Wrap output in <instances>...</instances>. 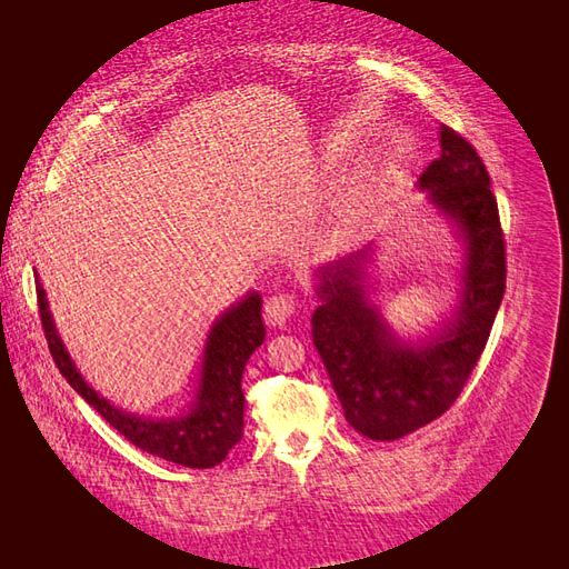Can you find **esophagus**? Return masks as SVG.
Here are the masks:
<instances>
[{
	"mask_svg": "<svg viewBox=\"0 0 569 569\" xmlns=\"http://www.w3.org/2000/svg\"><path fill=\"white\" fill-rule=\"evenodd\" d=\"M295 313V295L277 292L264 302V322L272 327H283Z\"/></svg>",
	"mask_w": 569,
	"mask_h": 569,
	"instance_id": "34e87169",
	"label": "esophagus"
}]
</instances>
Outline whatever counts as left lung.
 <instances>
[{"mask_svg":"<svg viewBox=\"0 0 569 569\" xmlns=\"http://www.w3.org/2000/svg\"><path fill=\"white\" fill-rule=\"evenodd\" d=\"M466 244L459 309L427 341H401L367 297V251L318 269L313 343L352 429L397 440L450 408L489 341L505 295V239L477 149L440 124V159L417 182Z\"/></svg>","mask_w":569,"mask_h":569,"instance_id":"8db88e82","label":"left lung"}]
</instances>
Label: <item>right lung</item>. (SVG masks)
<instances>
[{
    "label": "right lung",
    "instance_id": "obj_1",
    "mask_svg": "<svg viewBox=\"0 0 569 569\" xmlns=\"http://www.w3.org/2000/svg\"><path fill=\"white\" fill-rule=\"evenodd\" d=\"M37 300L46 341L52 360L73 390L92 406L103 420L122 433L142 452L159 459L187 466L212 468L221 463L232 447L242 440L244 431V392L242 373L253 350L264 341V325L260 316L262 300L249 292L228 309L209 330L196 403L179 417H140L114 408L84 382L76 369L62 339H59L52 316L48 311L46 290L37 277Z\"/></svg>",
    "mask_w": 569,
    "mask_h": 569
}]
</instances>
